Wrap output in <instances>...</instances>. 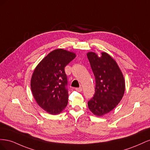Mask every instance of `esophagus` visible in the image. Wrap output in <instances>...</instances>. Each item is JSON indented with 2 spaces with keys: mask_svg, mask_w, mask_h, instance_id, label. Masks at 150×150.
I'll return each instance as SVG.
<instances>
[{
  "mask_svg": "<svg viewBox=\"0 0 150 150\" xmlns=\"http://www.w3.org/2000/svg\"><path fill=\"white\" fill-rule=\"evenodd\" d=\"M76 90L78 91H79V92H81V91H82V90H83V88L81 87H79V88H76Z\"/></svg>",
  "mask_w": 150,
  "mask_h": 150,
  "instance_id": "34e87169",
  "label": "esophagus"
}]
</instances>
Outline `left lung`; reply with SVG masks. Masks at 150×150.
<instances>
[{
  "instance_id": "8db88e82",
  "label": "left lung",
  "mask_w": 150,
  "mask_h": 150,
  "mask_svg": "<svg viewBox=\"0 0 150 150\" xmlns=\"http://www.w3.org/2000/svg\"><path fill=\"white\" fill-rule=\"evenodd\" d=\"M96 81L95 93L88 103L94 115L101 116L114 109L121 101L125 91L123 75L114 59L106 52L101 56L87 54Z\"/></svg>"
}]
</instances>
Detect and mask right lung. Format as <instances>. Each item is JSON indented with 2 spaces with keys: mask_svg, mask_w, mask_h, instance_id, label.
Instances as JSON below:
<instances>
[{
  "mask_svg": "<svg viewBox=\"0 0 150 150\" xmlns=\"http://www.w3.org/2000/svg\"><path fill=\"white\" fill-rule=\"evenodd\" d=\"M76 54L57 49L48 54L36 66L30 88L38 105L51 115L61 113L68 103L67 79L65 67Z\"/></svg>",
  "mask_w": 150,
  "mask_h": 150,
  "instance_id": "right-lung-1",
  "label": "right lung"
}]
</instances>
